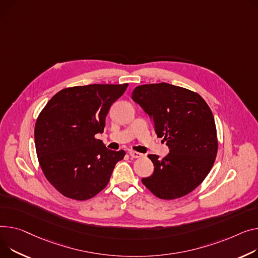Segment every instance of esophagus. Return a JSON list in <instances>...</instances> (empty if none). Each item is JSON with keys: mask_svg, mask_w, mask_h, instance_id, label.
I'll use <instances>...</instances> for the list:
<instances>
[{"mask_svg": "<svg viewBox=\"0 0 258 258\" xmlns=\"http://www.w3.org/2000/svg\"><path fill=\"white\" fill-rule=\"evenodd\" d=\"M130 156L134 159H139V158H142L143 154L140 153V152H137V151H134V150H131L130 151Z\"/></svg>", "mask_w": 258, "mask_h": 258, "instance_id": "1", "label": "esophagus"}]
</instances>
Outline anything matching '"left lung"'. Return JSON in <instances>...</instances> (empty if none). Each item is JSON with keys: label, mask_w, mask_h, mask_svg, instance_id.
Returning <instances> with one entry per match:
<instances>
[{"label": "left lung", "mask_w": 258, "mask_h": 258, "mask_svg": "<svg viewBox=\"0 0 258 258\" xmlns=\"http://www.w3.org/2000/svg\"><path fill=\"white\" fill-rule=\"evenodd\" d=\"M132 99L149 115L158 137L170 149L162 160L149 154L154 171L142 178L143 184L165 200L191 193L210 173L218 151L210 107L198 93L167 83L138 86Z\"/></svg>", "instance_id": "obj_1"}]
</instances>
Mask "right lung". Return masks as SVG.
<instances>
[{
	"instance_id": "obj_1",
	"label": "right lung",
	"mask_w": 258,
	"mask_h": 258,
	"mask_svg": "<svg viewBox=\"0 0 258 258\" xmlns=\"http://www.w3.org/2000/svg\"><path fill=\"white\" fill-rule=\"evenodd\" d=\"M128 84H93L65 88L40 112L34 131L39 165L63 196L87 200L104 190L124 150L108 149L96 134Z\"/></svg>"
}]
</instances>
